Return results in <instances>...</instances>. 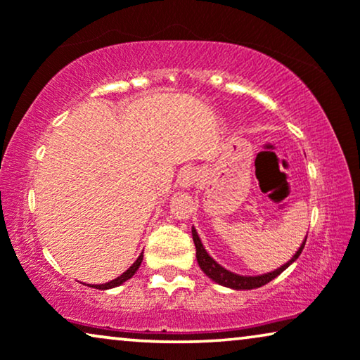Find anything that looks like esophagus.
Here are the masks:
<instances>
[{"label":"esophagus","mask_w":360,"mask_h":360,"mask_svg":"<svg viewBox=\"0 0 360 360\" xmlns=\"http://www.w3.org/2000/svg\"><path fill=\"white\" fill-rule=\"evenodd\" d=\"M196 180H198V170L196 169H185L184 172H180V176H179V184L181 188H190V186H193L196 184Z\"/></svg>","instance_id":"obj_1"}]
</instances>
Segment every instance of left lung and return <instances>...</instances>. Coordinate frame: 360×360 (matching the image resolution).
<instances>
[{
	"label": "left lung",
	"mask_w": 360,
	"mask_h": 360,
	"mask_svg": "<svg viewBox=\"0 0 360 360\" xmlns=\"http://www.w3.org/2000/svg\"><path fill=\"white\" fill-rule=\"evenodd\" d=\"M191 236H193V243L196 248V260H198L200 269L203 270V272L208 275L213 282L223 285V287L233 288V290H252V288H259V287H262V285L269 283L270 280L278 277V275L282 274L285 269H288L290 265H292L295 260L300 257V254H302V250L304 248V243H307V238H304L303 244L300 245V249L297 250V254H295L287 264H283L282 267L274 270V272L257 275V277H245V275H238L234 272H229V270H226L224 267H221V265L216 262V260L211 257L208 252H206V249L203 248V244H201V239L195 228H191Z\"/></svg>",
	"instance_id": "left-lung-1"
}]
</instances>
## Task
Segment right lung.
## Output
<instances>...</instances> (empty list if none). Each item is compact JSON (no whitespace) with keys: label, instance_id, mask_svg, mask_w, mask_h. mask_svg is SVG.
Listing matches in <instances>:
<instances>
[{"label":"right lung","instance_id":"obj_1","mask_svg":"<svg viewBox=\"0 0 360 360\" xmlns=\"http://www.w3.org/2000/svg\"><path fill=\"white\" fill-rule=\"evenodd\" d=\"M142 257H144V255H142V254H141V255H139V257H137V260H136V262H134V264H132V265H131V267H129V269H127L124 274H122V275H120V277H117V278H115V280H111V282H108V283H101V285H91V287H93V288H98V290H110V288L120 287V285H121V283H124V282H126V280H129V278L132 277V275H134V274L137 272V269H139V267H141Z\"/></svg>","mask_w":360,"mask_h":360}]
</instances>
